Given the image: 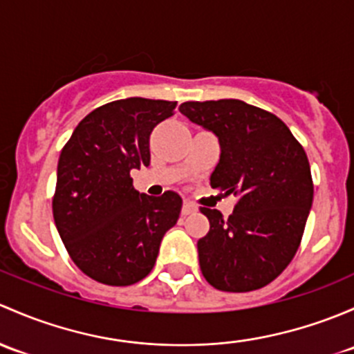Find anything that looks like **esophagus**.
<instances>
[{
	"mask_svg": "<svg viewBox=\"0 0 354 354\" xmlns=\"http://www.w3.org/2000/svg\"><path fill=\"white\" fill-rule=\"evenodd\" d=\"M196 209H198V207H196L191 201H184V206H182V216H187V214L194 213Z\"/></svg>",
	"mask_w": 354,
	"mask_h": 354,
	"instance_id": "1",
	"label": "esophagus"
}]
</instances>
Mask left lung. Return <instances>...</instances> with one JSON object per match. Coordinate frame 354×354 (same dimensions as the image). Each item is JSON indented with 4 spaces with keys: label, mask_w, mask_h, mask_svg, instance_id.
<instances>
[{
    "label": "left lung",
    "mask_w": 354,
    "mask_h": 354,
    "mask_svg": "<svg viewBox=\"0 0 354 354\" xmlns=\"http://www.w3.org/2000/svg\"><path fill=\"white\" fill-rule=\"evenodd\" d=\"M178 111L218 138L221 155L211 187L239 199L227 220L201 207L211 225L198 242L203 276L235 293L269 285L297 254L310 213L305 150L281 119L242 100L184 102Z\"/></svg>",
    "instance_id": "obj_1"
}]
</instances>
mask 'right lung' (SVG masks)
Here are the masks:
<instances>
[{
	"label": "right lung",
	"mask_w": 354,
	"mask_h": 354,
	"mask_svg": "<svg viewBox=\"0 0 354 354\" xmlns=\"http://www.w3.org/2000/svg\"><path fill=\"white\" fill-rule=\"evenodd\" d=\"M176 105L141 97L102 105L61 151L54 221L73 262L98 283L129 286L147 278L163 235L177 223V192L141 194L131 178V170L150 165L153 127Z\"/></svg>",
	"instance_id": "right-lung-1"
}]
</instances>
